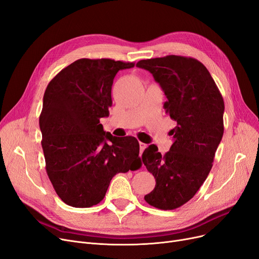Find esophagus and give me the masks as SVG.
Returning a JSON list of instances; mask_svg holds the SVG:
<instances>
[{
	"instance_id": "esophagus-1",
	"label": "esophagus",
	"mask_w": 259,
	"mask_h": 259,
	"mask_svg": "<svg viewBox=\"0 0 259 259\" xmlns=\"http://www.w3.org/2000/svg\"><path fill=\"white\" fill-rule=\"evenodd\" d=\"M147 147V144H145V143H142V142H140V152H141V154L143 153V151L145 150V148Z\"/></svg>"
}]
</instances>
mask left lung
<instances>
[{
    "label": "left lung",
    "instance_id": "obj_1",
    "mask_svg": "<svg viewBox=\"0 0 259 259\" xmlns=\"http://www.w3.org/2000/svg\"><path fill=\"white\" fill-rule=\"evenodd\" d=\"M167 98L166 113L177 122L174 143L164 155L150 145L142 160L155 179L145 201L160 209H175L192 199L206 180L223 136L224 102L206 67L197 59L169 55L141 60Z\"/></svg>",
    "mask_w": 259,
    "mask_h": 259
}]
</instances>
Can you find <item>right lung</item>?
Here are the masks:
<instances>
[{
	"instance_id": "obj_1",
	"label": "right lung",
	"mask_w": 259,
	"mask_h": 259,
	"mask_svg": "<svg viewBox=\"0 0 259 259\" xmlns=\"http://www.w3.org/2000/svg\"><path fill=\"white\" fill-rule=\"evenodd\" d=\"M133 66L107 58L78 59L46 90L39 117L42 149L55 192L67 205H96L112 178L140 160L136 138L113 137L99 122L109 116L115 75Z\"/></svg>"
}]
</instances>
